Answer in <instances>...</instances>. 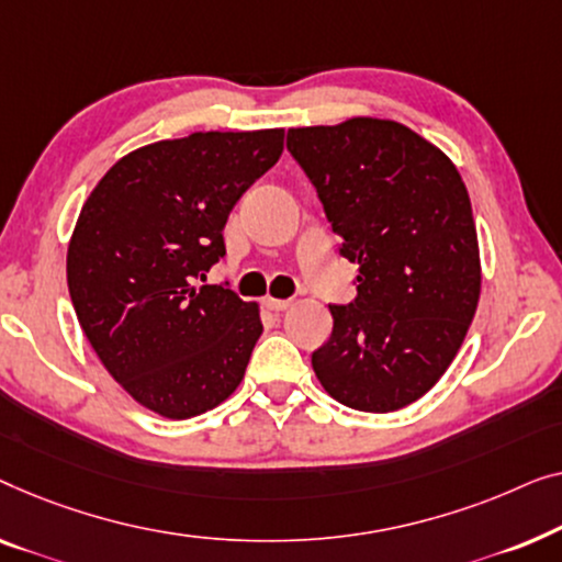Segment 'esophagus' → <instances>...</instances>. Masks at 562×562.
Segmentation results:
<instances>
[{"instance_id": "1", "label": "esophagus", "mask_w": 562, "mask_h": 562, "mask_svg": "<svg viewBox=\"0 0 562 562\" xmlns=\"http://www.w3.org/2000/svg\"><path fill=\"white\" fill-rule=\"evenodd\" d=\"M265 305L270 307V311L280 313V311H288V307L292 305V300H278V297H267V300H265Z\"/></svg>"}]
</instances>
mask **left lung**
<instances>
[{
	"mask_svg": "<svg viewBox=\"0 0 562 562\" xmlns=\"http://www.w3.org/2000/svg\"><path fill=\"white\" fill-rule=\"evenodd\" d=\"M288 149L341 255L359 265L357 300L330 305L334 330L313 351L315 376L361 413L413 405L446 374L479 305L469 191L442 149L392 120L297 126Z\"/></svg>",
	"mask_w": 562,
	"mask_h": 562,
	"instance_id": "obj_1",
	"label": "left lung"
}]
</instances>
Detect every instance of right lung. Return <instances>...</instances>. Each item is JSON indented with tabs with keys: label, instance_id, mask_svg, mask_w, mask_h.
<instances>
[{
	"label": "right lung",
	"instance_id": "right-lung-1",
	"mask_svg": "<svg viewBox=\"0 0 562 562\" xmlns=\"http://www.w3.org/2000/svg\"><path fill=\"white\" fill-rule=\"evenodd\" d=\"M282 147L284 130L153 142L116 160L78 213L66 257L76 318L149 413L188 420L241 384L259 305L193 282L226 255L228 213Z\"/></svg>",
	"mask_w": 562,
	"mask_h": 562
}]
</instances>
